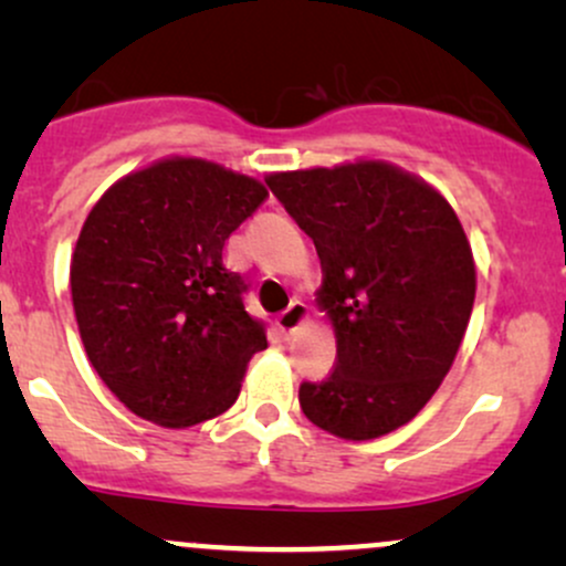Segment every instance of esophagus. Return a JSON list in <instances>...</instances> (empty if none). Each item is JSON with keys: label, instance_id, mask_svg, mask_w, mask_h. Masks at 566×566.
I'll use <instances>...</instances> for the list:
<instances>
[{"label": "esophagus", "instance_id": "obj_1", "mask_svg": "<svg viewBox=\"0 0 566 566\" xmlns=\"http://www.w3.org/2000/svg\"><path fill=\"white\" fill-rule=\"evenodd\" d=\"M308 319H311L308 305L301 303V301H292L287 305V311H282V314L276 316V327L290 337V335H295L297 329L303 327V324H308Z\"/></svg>", "mask_w": 566, "mask_h": 566}]
</instances>
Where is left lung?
I'll list each match as a JSON object with an SVG mask.
<instances>
[{
	"label": "left lung",
	"mask_w": 566,
	"mask_h": 566,
	"mask_svg": "<svg viewBox=\"0 0 566 566\" xmlns=\"http://www.w3.org/2000/svg\"><path fill=\"white\" fill-rule=\"evenodd\" d=\"M274 197L314 239L316 305L335 329V369L303 382L322 431L367 441L396 431L450 373L476 297V263L452 205L382 159L271 172Z\"/></svg>",
	"instance_id": "left-lung-1"
}]
</instances>
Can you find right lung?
<instances>
[{"instance_id":"right-lung-1","label":"right lung","mask_w":566,"mask_h":566,"mask_svg":"<svg viewBox=\"0 0 566 566\" xmlns=\"http://www.w3.org/2000/svg\"><path fill=\"white\" fill-rule=\"evenodd\" d=\"M269 197L199 157L127 172L95 201L71 255V301L95 373L161 428L218 418L242 391L265 324L244 311L223 247Z\"/></svg>"}]
</instances>
